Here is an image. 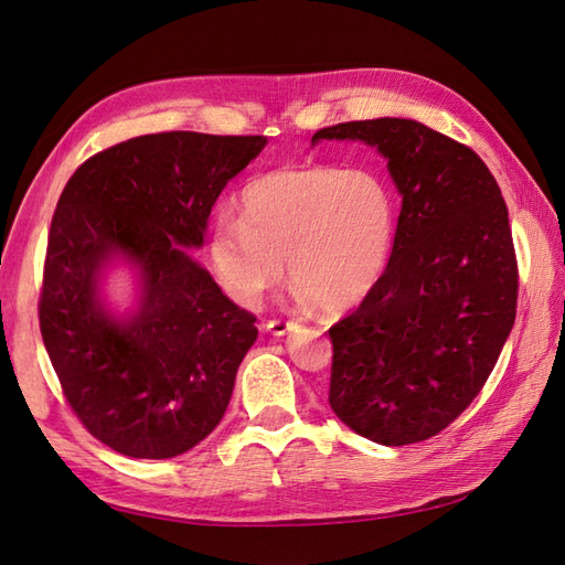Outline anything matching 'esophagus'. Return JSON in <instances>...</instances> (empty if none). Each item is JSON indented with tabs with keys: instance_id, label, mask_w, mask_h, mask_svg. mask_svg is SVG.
<instances>
[{
	"instance_id": "34e87169",
	"label": "esophagus",
	"mask_w": 565,
	"mask_h": 565,
	"mask_svg": "<svg viewBox=\"0 0 565 565\" xmlns=\"http://www.w3.org/2000/svg\"><path fill=\"white\" fill-rule=\"evenodd\" d=\"M296 327H298V322H294V320H267L263 324V329H267L274 337H284V334H288V331H294Z\"/></svg>"
}]
</instances>
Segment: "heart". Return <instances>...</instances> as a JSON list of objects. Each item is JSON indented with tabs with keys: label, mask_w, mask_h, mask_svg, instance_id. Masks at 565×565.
Segmentation results:
<instances>
[{
	"label": "heart",
	"mask_w": 565,
	"mask_h": 565,
	"mask_svg": "<svg viewBox=\"0 0 565 565\" xmlns=\"http://www.w3.org/2000/svg\"><path fill=\"white\" fill-rule=\"evenodd\" d=\"M398 207L392 183L370 164H288L241 193V222L220 216L210 265L224 291L257 306L284 277L327 312L363 302L394 253Z\"/></svg>",
	"instance_id": "1"
}]
</instances>
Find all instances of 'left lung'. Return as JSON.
Segmentation results:
<instances>
[{
    "mask_svg": "<svg viewBox=\"0 0 565 565\" xmlns=\"http://www.w3.org/2000/svg\"><path fill=\"white\" fill-rule=\"evenodd\" d=\"M317 140L374 145L403 195L384 277L329 329V406L370 441H425L482 392L513 329L509 207L480 154L413 119L337 124Z\"/></svg>",
    "mask_w": 565,
    "mask_h": 565,
    "instance_id": "left-lung-1",
    "label": "left lung"
}]
</instances>
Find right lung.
I'll return each instance as SVG.
<instances>
[{"label":"right lung","instance_id":"obj_1","mask_svg":"<svg viewBox=\"0 0 565 565\" xmlns=\"http://www.w3.org/2000/svg\"><path fill=\"white\" fill-rule=\"evenodd\" d=\"M265 142L193 131L131 138L85 159L56 202L42 341L71 411L114 451L173 458L222 423L257 320L185 248H200L214 200ZM114 254L141 269L128 321L98 300Z\"/></svg>","mask_w":565,"mask_h":565}]
</instances>
